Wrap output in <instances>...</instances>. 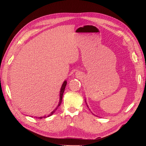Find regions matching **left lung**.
Returning <instances> with one entry per match:
<instances>
[{
	"label": "left lung",
	"instance_id": "left-lung-1",
	"mask_svg": "<svg viewBox=\"0 0 146 146\" xmlns=\"http://www.w3.org/2000/svg\"><path fill=\"white\" fill-rule=\"evenodd\" d=\"M85 102H86V101H85ZM87 106H88V105H87Z\"/></svg>",
	"mask_w": 146,
	"mask_h": 146
}]
</instances>
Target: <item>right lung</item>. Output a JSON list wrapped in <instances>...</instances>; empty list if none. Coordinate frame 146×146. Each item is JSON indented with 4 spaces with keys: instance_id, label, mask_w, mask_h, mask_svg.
Listing matches in <instances>:
<instances>
[{
    "instance_id": "1",
    "label": "right lung",
    "mask_w": 146,
    "mask_h": 146,
    "mask_svg": "<svg viewBox=\"0 0 146 146\" xmlns=\"http://www.w3.org/2000/svg\"><path fill=\"white\" fill-rule=\"evenodd\" d=\"M67 85V81L65 80L63 83L62 86H61V89H60V101H59V102H58V104L57 105V106L56 107V108H55V110H54L53 111H52L51 112V113L50 115H48V116H44V117H36V118H39V119H42V118H47V117H48L50 116H51V115H52L54 113L56 110H57V108H58V107L60 106V105H61V102H62V98H63V93H64V89H65V88H66V86Z\"/></svg>"
}]
</instances>
